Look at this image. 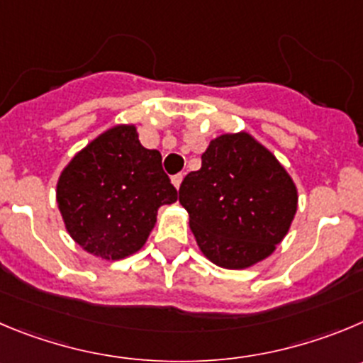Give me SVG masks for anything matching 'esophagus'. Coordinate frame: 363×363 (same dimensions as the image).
Here are the masks:
<instances>
[{"label": "esophagus", "instance_id": "obj_1", "mask_svg": "<svg viewBox=\"0 0 363 363\" xmlns=\"http://www.w3.org/2000/svg\"><path fill=\"white\" fill-rule=\"evenodd\" d=\"M182 177H184V175H182V174H175V175H172V184H174L175 188H177V189H179V186H181Z\"/></svg>", "mask_w": 363, "mask_h": 363}]
</instances>
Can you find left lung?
Masks as SVG:
<instances>
[{
    "mask_svg": "<svg viewBox=\"0 0 363 363\" xmlns=\"http://www.w3.org/2000/svg\"><path fill=\"white\" fill-rule=\"evenodd\" d=\"M179 202L206 258L223 269H247L274 252L297 211L290 175L247 132L223 134L189 172Z\"/></svg>",
    "mask_w": 363,
    "mask_h": 363,
    "instance_id": "obj_1",
    "label": "left lung"
}]
</instances>
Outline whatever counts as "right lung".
Instances as JSON below:
<instances>
[{"label": "right lung", "mask_w": 363, "mask_h": 363, "mask_svg": "<svg viewBox=\"0 0 363 363\" xmlns=\"http://www.w3.org/2000/svg\"><path fill=\"white\" fill-rule=\"evenodd\" d=\"M177 201L161 154L138 140L134 125L109 128L71 159L57 184V204L71 238L104 259L140 250L157 209Z\"/></svg>", "instance_id": "add662e5"}]
</instances>
